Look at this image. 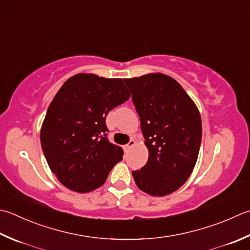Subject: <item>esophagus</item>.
Returning <instances> with one entry per match:
<instances>
[{
  "instance_id": "34e87169",
  "label": "esophagus",
  "mask_w": 250,
  "mask_h": 250,
  "mask_svg": "<svg viewBox=\"0 0 250 250\" xmlns=\"http://www.w3.org/2000/svg\"><path fill=\"white\" fill-rule=\"evenodd\" d=\"M135 144H136V141L134 140V139H130V141L127 145H125L124 146V149L126 150V151H128V150L131 148V147H134L135 146Z\"/></svg>"
}]
</instances>
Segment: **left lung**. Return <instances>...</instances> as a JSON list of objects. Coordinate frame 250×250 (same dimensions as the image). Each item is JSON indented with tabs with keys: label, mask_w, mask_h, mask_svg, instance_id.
Here are the masks:
<instances>
[{
	"label": "left lung",
	"mask_w": 250,
	"mask_h": 250,
	"mask_svg": "<svg viewBox=\"0 0 250 250\" xmlns=\"http://www.w3.org/2000/svg\"><path fill=\"white\" fill-rule=\"evenodd\" d=\"M133 93L149 158L133 172L146 194L163 197L184 185L198 159L202 126L198 107L175 79L162 73L125 78Z\"/></svg>",
	"instance_id": "left-lung-1"
}]
</instances>
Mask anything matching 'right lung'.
Wrapping results in <instances>:
<instances>
[{
    "instance_id": "obj_1",
    "label": "right lung",
    "mask_w": 250,
    "mask_h": 250,
    "mask_svg": "<svg viewBox=\"0 0 250 250\" xmlns=\"http://www.w3.org/2000/svg\"><path fill=\"white\" fill-rule=\"evenodd\" d=\"M130 98L122 78L81 73L68 78L50 103L41 147L61 184L86 194L105 183L123 150L106 138L105 117Z\"/></svg>"
}]
</instances>
